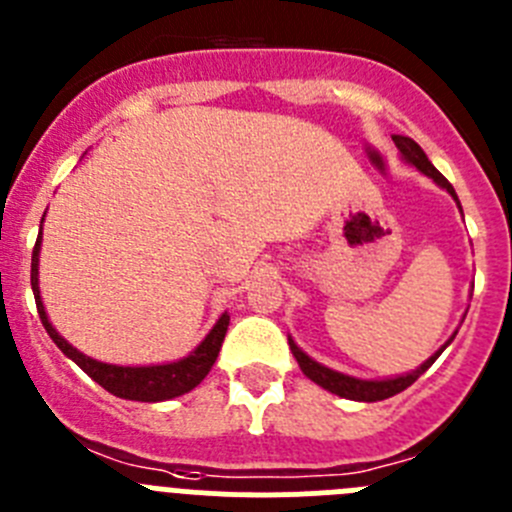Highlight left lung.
I'll return each instance as SVG.
<instances>
[{"mask_svg": "<svg viewBox=\"0 0 512 512\" xmlns=\"http://www.w3.org/2000/svg\"><path fill=\"white\" fill-rule=\"evenodd\" d=\"M393 142H395V147L400 150V158H403L405 163L413 165L416 170H421L423 176H428L431 181L436 183V186L444 188V191L449 193L451 199L457 201V206H459L454 186H451V183L441 176L439 170L434 168V163L426 158V153H423L421 145H418L416 140H411V137H403V135H393ZM459 211H462V206H459ZM454 336H457V331H454V334L449 336V342H446L444 347L436 349V352L431 354V357H428L421 367H416V370H411V372H405V375L382 377V380H362V377H352V375H344V372L331 370V367L321 365V362H316L313 357H308V354L303 352L296 342H293V336H288V344H290V352H293V357H296L298 367H301L303 375H306L308 380H313L316 385H321L324 390H329V393L339 395V398L359 400V403H377V400L393 398V395L403 393L405 388H411L413 382H416L418 377H421L423 372L434 365L436 359H439V354L444 352L451 342H454Z\"/></svg>", "mask_w": 512, "mask_h": 512, "instance_id": "1", "label": "left lung"}]
</instances>
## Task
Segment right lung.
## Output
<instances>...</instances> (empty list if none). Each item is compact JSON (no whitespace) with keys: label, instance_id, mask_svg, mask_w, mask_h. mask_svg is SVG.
Returning a JSON list of instances; mask_svg holds the SVG:
<instances>
[{"label":"right lung","instance_id":"add662e5","mask_svg":"<svg viewBox=\"0 0 512 512\" xmlns=\"http://www.w3.org/2000/svg\"><path fill=\"white\" fill-rule=\"evenodd\" d=\"M45 219V214H43ZM40 245H43V224H40L38 242H35V250H32V270H30V283L32 293H35V303H38L40 321H43L45 331L55 342V347L61 349L68 359H73L86 375L94 382H99L101 388L109 390L112 395L124 400H140V403H160V400L178 398V395L188 393L209 375V370L214 367L216 357H219V349H222L224 334H227L229 326V313L224 311L216 324L211 326L209 334L201 339V344L193 349L186 357L176 359V362H163V365H109V362H99L94 357H86L84 352H78L73 344H68L55 326L50 324L48 311L43 306V296H40V278H38V265H40Z\"/></svg>","mask_w":512,"mask_h":512}]
</instances>
